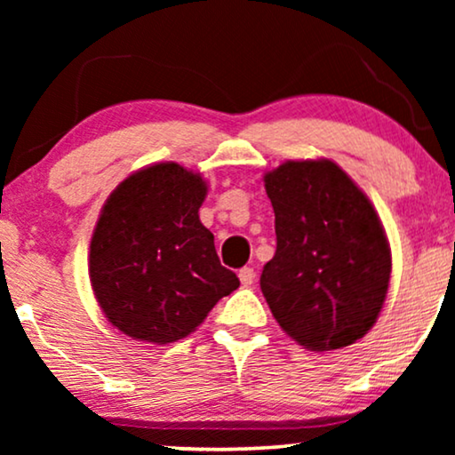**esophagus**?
Masks as SVG:
<instances>
[{
	"mask_svg": "<svg viewBox=\"0 0 455 455\" xmlns=\"http://www.w3.org/2000/svg\"><path fill=\"white\" fill-rule=\"evenodd\" d=\"M238 277H240L242 285H246V288H248V285L254 283V269H252V267H242Z\"/></svg>",
	"mask_w": 455,
	"mask_h": 455,
	"instance_id": "obj_1",
	"label": "esophagus"
}]
</instances>
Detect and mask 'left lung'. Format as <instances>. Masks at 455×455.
Returning <instances> with one entry per match:
<instances>
[{"mask_svg": "<svg viewBox=\"0 0 455 455\" xmlns=\"http://www.w3.org/2000/svg\"><path fill=\"white\" fill-rule=\"evenodd\" d=\"M277 251L260 290L279 327L313 352L375 325L389 288V242L369 198L329 159L285 161L265 176Z\"/></svg>", "mask_w": 455, "mask_h": 455, "instance_id": "8db88e82", "label": "left lung"}]
</instances>
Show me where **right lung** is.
<instances>
[{
  "label": "right lung",
  "mask_w": 455,
  "mask_h": 455,
  "mask_svg": "<svg viewBox=\"0 0 455 455\" xmlns=\"http://www.w3.org/2000/svg\"><path fill=\"white\" fill-rule=\"evenodd\" d=\"M207 196L201 173L155 164L128 176L103 204L89 273L99 307L132 339L172 344L240 285L198 220Z\"/></svg>",
  "instance_id": "add662e5"
}]
</instances>
